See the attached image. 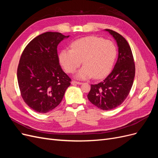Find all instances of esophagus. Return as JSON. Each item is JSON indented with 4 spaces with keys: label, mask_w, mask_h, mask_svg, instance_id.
I'll return each instance as SVG.
<instances>
[{
    "label": "esophagus",
    "mask_w": 158,
    "mask_h": 158,
    "mask_svg": "<svg viewBox=\"0 0 158 158\" xmlns=\"http://www.w3.org/2000/svg\"><path fill=\"white\" fill-rule=\"evenodd\" d=\"M71 84H73V85H75V84H78V85H80V84H82V82H77V81H74V80H73V81H72Z\"/></svg>",
    "instance_id": "esophagus-1"
}]
</instances>
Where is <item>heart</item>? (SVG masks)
<instances>
[{"mask_svg": "<svg viewBox=\"0 0 158 158\" xmlns=\"http://www.w3.org/2000/svg\"><path fill=\"white\" fill-rule=\"evenodd\" d=\"M117 53L113 41L97 36H88L74 41L71 49L62 50L59 60L69 73H74L82 60L84 65L76 74V78L86 80L93 76L102 78L112 69Z\"/></svg>", "mask_w": 158, "mask_h": 158, "instance_id": "b5f03b06", "label": "heart"}]
</instances>
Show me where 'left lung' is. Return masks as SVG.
<instances>
[{
	"label": "left lung",
	"instance_id": "8db88e82",
	"mask_svg": "<svg viewBox=\"0 0 158 158\" xmlns=\"http://www.w3.org/2000/svg\"><path fill=\"white\" fill-rule=\"evenodd\" d=\"M116 41L118 58L107 78L97 84L91 85L89 101L97 107L108 111L125 101L132 86L135 76L133 55L128 42L121 35L111 30H105Z\"/></svg>",
	"mask_w": 158,
	"mask_h": 158
}]
</instances>
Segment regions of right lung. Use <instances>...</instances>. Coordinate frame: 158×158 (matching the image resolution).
<instances>
[{"label": "right lung", "mask_w": 158, "mask_h": 158, "mask_svg": "<svg viewBox=\"0 0 158 158\" xmlns=\"http://www.w3.org/2000/svg\"><path fill=\"white\" fill-rule=\"evenodd\" d=\"M69 37L45 32L31 40L23 50L17 70L23 101L31 109L46 113L58 106L71 79L62 70L57 46Z\"/></svg>", "instance_id": "1"}]
</instances>
